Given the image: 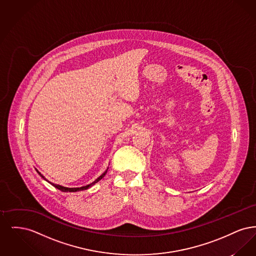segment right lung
<instances>
[{"label": "right lung", "mask_w": 256, "mask_h": 256, "mask_svg": "<svg viewBox=\"0 0 256 256\" xmlns=\"http://www.w3.org/2000/svg\"><path fill=\"white\" fill-rule=\"evenodd\" d=\"M106 172H108V170H106V172H104V174H102L100 176H98V178L97 180H96L95 182H93L90 183V184H88V185H86V186H82V187H80V188H67V187H63V186H60V185L54 184V183L50 182H48V180H46V178H44V176H42V174H40V172L37 170V172L40 174V176H42V178H44L46 182H48L50 183L52 186H54L56 188H58V190H60V191H62V192H76V191L86 190V189H88L89 187H91L92 185H94L95 183H97L98 182H100V180H102V178L106 176Z\"/></svg>", "instance_id": "obj_1"}]
</instances>
